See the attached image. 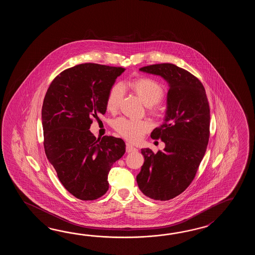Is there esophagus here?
I'll list each match as a JSON object with an SVG mask.
<instances>
[{
	"label": "esophagus",
	"mask_w": 255,
	"mask_h": 255,
	"mask_svg": "<svg viewBox=\"0 0 255 255\" xmlns=\"http://www.w3.org/2000/svg\"><path fill=\"white\" fill-rule=\"evenodd\" d=\"M126 150H127L128 153L137 151V149L135 148V146H133V145H131L129 143H127V144H126Z\"/></svg>",
	"instance_id": "obj_1"
}]
</instances>
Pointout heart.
I'll use <instances>...</instances> for the list:
<instances>
[{
	"mask_svg": "<svg viewBox=\"0 0 255 255\" xmlns=\"http://www.w3.org/2000/svg\"><path fill=\"white\" fill-rule=\"evenodd\" d=\"M128 87L135 91L146 106H151L158 103L164 96V89L158 82L147 78L141 77L128 83ZM123 98V87L120 85H115L109 90L107 98V109L109 111L114 112L120 107ZM115 129L120 135L132 142L140 140L143 135L150 129L151 125L146 120H135L120 118L114 123Z\"/></svg>",
	"mask_w": 255,
	"mask_h": 255,
	"instance_id": "b5f03b06",
	"label": "heart"
}]
</instances>
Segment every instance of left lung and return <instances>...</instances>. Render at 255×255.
<instances>
[{"label":"left lung","mask_w":255,"mask_h":255,"mask_svg":"<svg viewBox=\"0 0 255 255\" xmlns=\"http://www.w3.org/2000/svg\"><path fill=\"white\" fill-rule=\"evenodd\" d=\"M139 71L168 82L164 123L151 132L165 143L155 154L142 148L145 161L136 176L139 190L156 201H168L182 193L195 178L210 137V106L201 82L173 64H157Z\"/></svg>","instance_id":"8db88e82"}]
</instances>
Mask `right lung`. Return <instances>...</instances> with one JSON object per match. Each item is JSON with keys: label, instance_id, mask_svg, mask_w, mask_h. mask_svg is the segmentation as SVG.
Here are the masks:
<instances>
[{"label": "right lung", "instance_id": "right-lung-1", "mask_svg": "<svg viewBox=\"0 0 255 255\" xmlns=\"http://www.w3.org/2000/svg\"><path fill=\"white\" fill-rule=\"evenodd\" d=\"M125 68L86 63L60 73L43 99V146L61 183L82 201L109 190L108 175L126 151L123 139L97 138L93 118L107 111L109 90Z\"/></svg>", "mask_w": 255, "mask_h": 255}]
</instances>
